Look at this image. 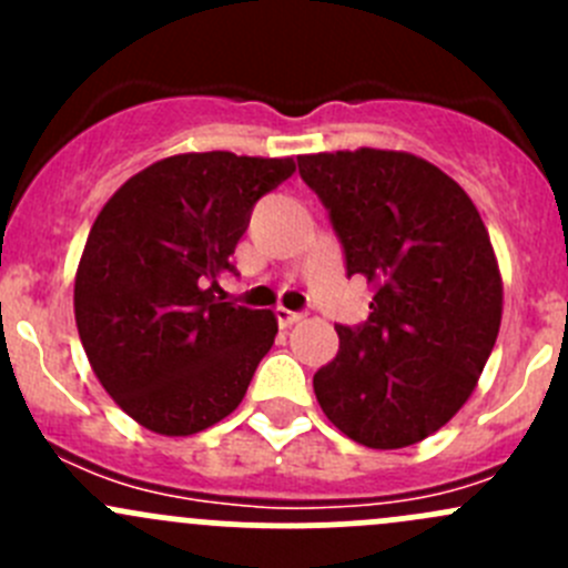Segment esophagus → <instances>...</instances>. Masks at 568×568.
<instances>
[{
  "mask_svg": "<svg viewBox=\"0 0 568 568\" xmlns=\"http://www.w3.org/2000/svg\"><path fill=\"white\" fill-rule=\"evenodd\" d=\"M274 318H277V324L283 326V329H288V326H294L296 321L302 318V313L288 311V307H277V311H274Z\"/></svg>",
  "mask_w": 568,
  "mask_h": 568,
  "instance_id": "esophagus-1",
  "label": "esophagus"
}]
</instances>
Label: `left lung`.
Returning <instances> with one entry per match:
<instances>
[{
	"mask_svg": "<svg viewBox=\"0 0 568 568\" xmlns=\"http://www.w3.org/2000/svg\"><path fill=\"white\" fill-rule=\"evenodd\" d=\"M343 250L374 285L371 316L337 324L313 376L324 415L354 443L393 450L443 428L495 348L503 283L484 220L439 168L398 151L296 156Z\"/></svg>",
	"mask_w": 568,
	"mask_h": 568,
	"instance_id": "obj_1",
	"label": "left lung"
}]
</instances>
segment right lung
I'll list each match as a JSON object with an SVG mask.
<instances>
[{
	"label": "right lung",
	"instance_id": "add662e5",
	"mask_svg": "<svg viewBox=\"0 0 568 568\" xmlns=\"http://www.w3.org/2000/svg\"><path fill=\"white\" fill-rule=\"evenodd\" d=\"M294 159L181 153L136 173L93 222L73 288L95 376L140 426L186 437L242 404L277 335L272 311L222 302L216 283Z\"/></svg>",
	"mask_w": 568,
	"mask_h": 568
}]
</instances>
